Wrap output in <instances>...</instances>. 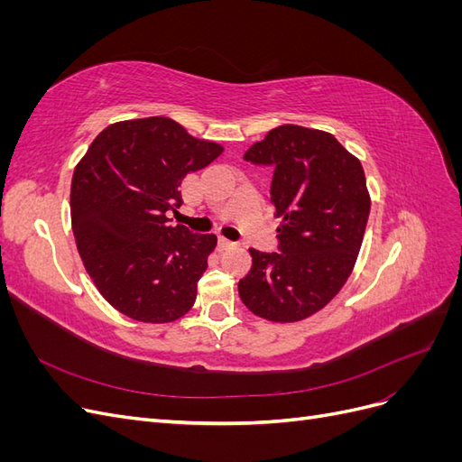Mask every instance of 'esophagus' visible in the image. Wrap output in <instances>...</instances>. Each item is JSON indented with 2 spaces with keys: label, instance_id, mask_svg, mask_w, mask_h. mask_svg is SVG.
Returning <instances> with one entry per match:
<instances>
[{
  "label": "esophagus",
  "instance_id": "obj_1",
  "mask_svg": "<svg viewBox=\"0 0 462 462\" xmlns=\"http://www.w3.org/2000/svg\"><path fill=\"white\" fill-rule=\"evenodd\" d=\"M219 246L221 248H233V246H236V243L226 239V236H219Z\"/></svg>",
  "mask_w": 462,
  "mask_h": 462
}]
</instances>
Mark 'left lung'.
Here are the masks:
<instances>
[{"mask_svg":"<svg viewBox=\"0 0 462 462\" xmlns=\"http://www.w3.org/2000/svg\"><path fill=\"white\" fill-rule=\"evenodd\" d=\"M245 160L273 167L272 204L283 221L279 253L250 248L241 300L263 319H304L337 295L355 268L370 214L365 170L333 134L299 125L272 129Z\"/></svg>","mask_w":462,"mask_h":462,"instance_id":"left-lung-1","label":"left lung"}]
</instances>
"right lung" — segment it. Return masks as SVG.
I'll list each match as a JSON object with an SVG mask.
<instances>
[{
  "label": "right lung",
  "instance_id": "obj_1",
  "mask_svg": "<svg viewBox=\"0 0 462 462\" xmlns=\"http://www.w3.org/2000/svg\"><path fill=\"white\" fill-rule=\"evenodd\" d=\"M223 146L190 136L170 117L109 125L73 173L71 223L79 254L100 295L146 324L185 316L217 245L167 217L183 204L180 183Z\"/></svg>",
  "mask_w": 462,
  "mask_h": 462
}]
</instances>
